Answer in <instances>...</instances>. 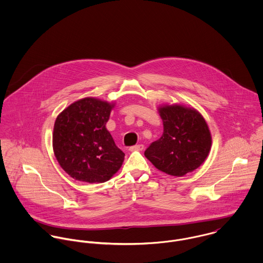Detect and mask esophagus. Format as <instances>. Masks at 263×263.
I'll list each match as a JSON object with an SVG mask.
<instances>
[{
  "mask_svg": "<svg viewBox=\"0 0 263 263\" xmlns=\"http://www.w3.org/2000/svg\"><path fill=\"white\" fill-rule=\"evenodd\" d=\"M144 149V145H136L129 148L130 152H135V151H143Z\"/></svg>",
  "mask_w": 263,
  "mask_h": 263,
  "instance_id": "34e87169",
  "label": "esophagus"
}]
</instances>
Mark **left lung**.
Listing matches in <instances>:
<instances>
[{"label": "left lung", "mask_w": 263, "mask_h": 263, "mask_svg": "<svg viewBox=\"0 0 263 263\" xmlns=\"http://www.w3.org/2000/svg\"><path fill=\"white\" fill-rule=\"evenodd\" d=\"M158 110L164 132L145 151V156L160 171L184 176L197 169L209 156L212 146L209 126L194 108L174 104L161 106Z\"/></svg>", "instance_id": "8db88e82"}]
</instances>
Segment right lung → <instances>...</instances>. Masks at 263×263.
<instances>
[{
  "instance_id": "add662e5",
  "label": "right lung",
  "mask_w": 263,
  "mask_h": 263,
  "mask_svg": "<svg viewBox=\"0 0 263 263\" xmlns=\"http://www.w3.org/2000/svg\"><path fill=\"white\" fill-rule=\"evenodd\" d=\"M114 104L87 97L60 113L52 135L54 156L76 180L102 183L119 170L124 153L106 129Z\"/></svg>"
}]
</instances>
